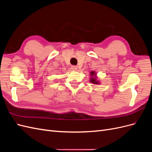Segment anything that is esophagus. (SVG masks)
<instances>
[{
    "label": "esophagus",
    "instance_id": "esophagus-1",
    "mask_svg": "<svg viewBox=\"0 0 152 152\" xmlns=\"http://www.w3.org/2000/svg\"><path fill=\"white\" fill-rule=\"evenodd\" d=\"M71 69L72 70H77V69H78V68H77V66H75V65H73V66H71Z\"/></svg>",
    "mask_w": 152,
    "mask_h": 152
}]
</instances>
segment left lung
I'll return each instance as SVG.
<instances>
[{
    "mask_svg": "<svg viewBox=\"0 0 152 152\" xmlns=\"http://www.w3.org/2000/svg\"><path fill=\"white\" fill-rule=\"evenodd\" d=\"M91 76L92 77H91V79H90V82H91L92 83H93V84H99V82L98 81V80H96V79L95 78V77H96V73H95V72H94V71H92L91 72Z\"/></svg>",
    "mask_w": 152,
    "mask_h": 152,
    "instance_id": "obj_1",
    "label": "left lung"
}]
</instances>
